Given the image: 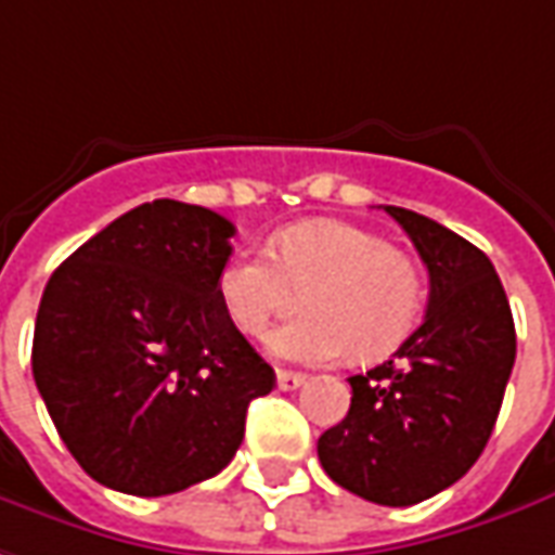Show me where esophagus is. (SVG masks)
Returning a JSON list of instances; mask_svg holds the SVG:
<instances>
[{
	"label": "esophagus",
	"mask_w": 555,
	"mask_h": 555,
	"mask_svg": "<svg viewBox=\"0 0 555 555\" xmlns=\"http://www.w3.org/2000/svg\"><path fill=\"white\" fill-rule=\"evenodd\" d=\"M304 379H307L304 373H294V371H279L276 373V383H279V388H282V391H294V388H300V386H304Z\"/></svg>",
	"instance_id": "esophagus-1"
}]
</instances>
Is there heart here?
<instances>
[{
	"label": "heart",
	"instance_id": "obj_1",
	"mask_svg": "<svg viewBox=\"0 0 555 555\" xmlns=\"http://www.w3.org/2000/svg\"><path fill=\"white\" fill-rule=\"evenodd\" d=\"M292 288L304 319L273 327L263 346L282 361L331 364L352 352H391L416 325L425 297L420 263L383 236L346 221H304L270 240V255L236 251L221 263L215 294L243 334H261Z\"/></svg>",
	"mask_w": 555,
	"mask_h": 555
}]
</instances>
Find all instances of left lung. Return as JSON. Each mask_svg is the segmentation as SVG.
<instances>
[{
	"mask_svg": "<svg viewBox=\"0 0 555 555\" xmlns=\"http://www.w3.org/2000/svg\"><path fill=\"white\" fill-rule=\"evenodd\" d=\"M386 212L428 267V309L395 356L349 376L352 404L319 437V462L358 499L410 507L462 480L480 459L514 371L516 331L480 248L420 212Z\"/></svg>",
	"mask_w": 555,
	"mask_h": 555,
	"instance_id": "obj_1",
	"label": "left lung"
}]
</instances>
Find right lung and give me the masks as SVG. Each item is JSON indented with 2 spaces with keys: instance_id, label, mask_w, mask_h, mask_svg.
Returning a JSON list of instances; mask_svg holds the SVG:
<instances>
[{
  "instance_id": "add662e5",
  "label": "right lung",
  "mask_w": 555,
  "mask_h": 555,
  "mask_svg": "<svg viewBox=\"0 0 555 555\" xmlns=\"http://www.w3.org/2000/svg\"><path fill=\"white\" fill-rule=\"evenodd\" d=\"M236 228L154 199L115 218L48 279L33 376L75 462L157 499L230 465L276 373L224 315L215 279Z\"/></svg>"
}]
</instances>
